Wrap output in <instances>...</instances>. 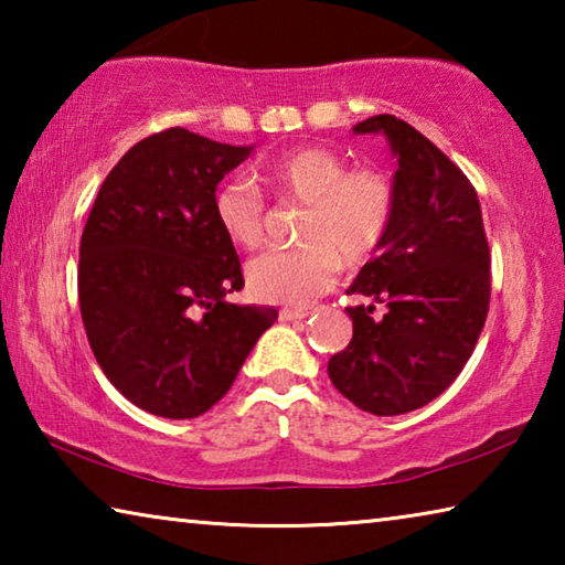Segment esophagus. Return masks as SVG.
Instances as JSON below:
<instances>
[{
	"mask_svg": "<svg viewBox=\"0 0 565 565\" xmlns=\"http://www.w3.org/2000/svg\"><path fill=\"white\" fill-rule=\"evenodd\" d=\"M317 311L313 306H284V309L279 311L281 321H301L306 317H311V313Z\"/></svg>",
	"mask_w": 565,
	"mask_h": 565,
	"instance_id": "34e87169",
	"label": "esophagus"
}]
</instances>
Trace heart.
I'll use <instances>...</instances> for the list:
<instances>
[{
    "instance_id": "obj_1",
    "label": "heart",
    "mask_w": 565,
    "mask_h": 565,
    "mask_svg": "<svg viewBox=\"0 0 565 565\" xmlns=\"http://www.w3.org/2000/svg\"><path fill=\"white\" fill-rule=\"evenodd\" d=\"M276 199L303 204L294 252L256 256L246 266L248 289L259 301L309 303L333 284L341 262H369L391 232L396 214L394 181L379 167H349L337 151L301 147L256 169ZM218 232L236 248L264 244L266 202L252 181L224 179L212 196Z\"/></svg>"
}]
</instances>
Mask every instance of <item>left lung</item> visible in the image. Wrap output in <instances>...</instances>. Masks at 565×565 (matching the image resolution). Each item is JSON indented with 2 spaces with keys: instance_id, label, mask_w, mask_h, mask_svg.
<instances>
[{
  "instance_id": "left-lung-1",
  "label": "left lung",
  "mask_w": 565,
  "mask_h": 565,
  "mask_svg": "<svg viewBox=\"0 0 565 565\" xmlns=\"http://www.w3.org/2000/svg\"><path fill=\"white\" fill-rule=\"evenodd\" d=\"M353 131L388 137L396 214L347 289L371 303L347 309L353 337L331 356L329 379L361 411L398 416L444 394L471 359L489 317L491 252L473 184L424 134L391 114Z\"/></svg>"
}]
</instances>
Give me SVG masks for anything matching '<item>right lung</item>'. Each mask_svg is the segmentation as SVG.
<instances>
[{
    "label": "right lung",
    "instance_id": "add662e5",
    "mask_svg": "<svg viewBox=\"0 0 565 565\" xmlns=\"http://www.w3.org/2000/svg\"><path fill=\"white\" fill-rule=\"evenodd\" d=\"M254 147L171 127L134 145L94 199L79 244V309L97 363L134 406L194 418L232 388L276 309L236 306V248L212 196Z\"/></svg>",
    "mask_w": 565,
    "mask_h": 565
}]
</instances>
